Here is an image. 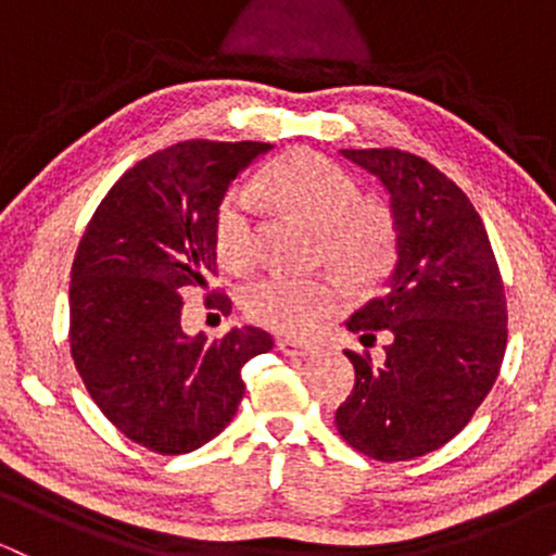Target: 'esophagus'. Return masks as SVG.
Segmentation results:
<instances>
[{"instance_id":"obj_1","label":"esophagus","mask_w":556,"mask_h":556,"mask_svg":"<svg viewBox=\"0 0 556 556\" xmlns=\"http://www.w3.org/2000/svg\"><path fill=\"white\" fill-rule=\"evenodd\" d=\"M277 348H279V353L290 355V358H308V355L316 353V348H311V344H303V342H295V340H279Z\"/></svg>"}]
</instances>
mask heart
I'll list each match as a JSON object with an SVG mask.
<instances>
[{"mask_svg":"<svg viewBox=\"0 0 556 556\" xmlns=\"http://www.w3.org/2000/svg\"><path fill=\"white\" fill-rule=\"evenodd\" d=\"M261 190L321 232L324 261L353 285H374L394 258V227L387 212L363 203L358 182L329 159L298 151L274 162ZM256 193L232 190L216 212V248L232 269L256 261ZM245 314L261 327L308 337L344 305V292L329 279H295L271 274L242 295Z\"/></svg>","mask_w":556,"mask_h":556,"instance_id":"heart-1","label":"heart"}]
</instances>
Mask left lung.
<instances>
[{"mask_svg":"<svg viewBox=\"0 0 556 556\" xmlns=\"http://www.w3.org/2000/svg\"><path fill=\"white\" fill-rule=\"evenodd\" d=\"M381 182L394 227L384 295L350 316L363 344L389 331L387 361L355 366L337 431L374 460L429 455L457 437L500 376L507 300L481 216L450 177L397 149H342Z\"/></svg>","mask_w":556,"mask_h":556,"instance_id":"left-lung-1","label":"left lung"}]
</instances>
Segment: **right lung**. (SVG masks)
Listing matches in <instances>:
<instances>
[{"instance_id":"right-lung-1","label":"right lung","mask_w":556,"mask_h":556,"mask_svg":"<svg viewBox=\"0 0 556 556\" xmlns=\"http://www.w3.org/2000/svg\"><path fill=\"white\" fill-rule=\"evenodd\" d=\"M271 143L185 140L127 169L96 208L73 261L70 350L99 410L132 442L185 455L238 413L242 366L274 348L256 327L222 340L182 329L177 290L203 287L216 261V212ZM208 305L222 314L232 300Z\"/></svg>"}]
</instances>
